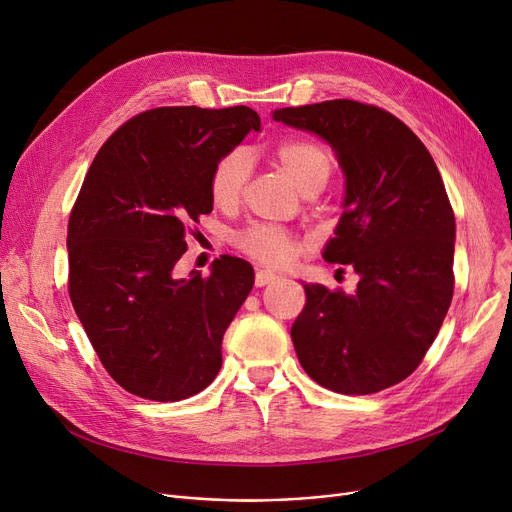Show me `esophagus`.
<instances>
[{"mask_svg": "<svg viewBox=\"0 0 512 512\" xmlns=\"http://www.w3.org/2000/svg\"><path fill=\"white\" fill-rule=\"evenodd\" d=\"M274 280H276V274L270 270H257V274H255V286H259V288L274 282Z\"/></svg>", "mask_w": 512, "mask_h": 512, "instance_id": "esophagus-1", "label": "esophagus"}]
</instances>
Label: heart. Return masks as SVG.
<instances>
[{
  "label": "heart",
  "mask_w": 512,
  "mask_h": 512,
  "mask_svg": "<svg viewBox=\"0 0 512 512\" xmlns=\"http://www.w3.org/2000/svg\"><path fill=\"white\" fill-rule=\"evenodd\" d=\"M272 157L280 170L297 184L305 195H315L324 188L334 172L330 151L311 139L290 137L272 147ZM251 164L245 151H230L215 161L209 174V197L215 207L224 211L234 209L247 191ZM234 247L247 257L286 267L305 251V242L286 228L272 224H251L232 236Z\"/></svg>",
  "instance_id": "1"
}]
</instances>
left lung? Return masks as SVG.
<instances>
[{"mask_svg":"<svg viewBox=\"0 0 512 512\" xmlns=\"http://www.w3.org/2000/svg\"><path fill=\"white\" fill-rule=\"evenodd\" d=\"M274 120L334 147L346 197L324 257L361 276L353 294L305 284V307L290 328L303 369L340 394L407 380L454 292V211L434 157L405 122L371 103L284 107Z\"/></svg>","mask_w":512,"mask_h":512,"instance_id":"obj_1","label":"left lung"}]
</instances>
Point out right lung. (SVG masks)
I'll return each instance as SVG.
<instances>
[{"label":"right lung","mask_w":512,"mask_h":512,"mask_svg":"<svg viewBox=\"0 0 512 512\" xmlns=\"http://www.w3.org/2000/svg\"><path fill=\"white\" fill-rule=\"evenodd\" d=\"M259 116L247 105L155 107L97 151L68 220V292L95 353L126 392L176 402L222 367V338L253 288L249 261L222 255L178 280L193 224L211 213L209 174Z\"/></svg>","instance_id":"right-lung-1"}]
</instances>
